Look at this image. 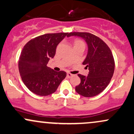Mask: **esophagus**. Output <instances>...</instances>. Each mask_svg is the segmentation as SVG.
I'll return each mask as SVG.
<instances>
[{
    "label": "esophagus",
    "mask_w": 134,
    "mask_h": 134,
    "mask_svg": "<svg viewBox=\"0 0 134 134\" xmlns=\"http://www.w3.org/2000/svg\"><path fill=\"white\" fill-rule=\"evenodd\" d=\"M73 76H74L73 74H70V73H67V77H68V78H70V77H73Z\"/></svg>",
    "instance_id": "34e87169"
}]
</instances>
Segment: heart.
I'll list each match as a JSON object with an SVG mask.
<instances>
[{"mask_svg": "<svg viewBox=\"0 0 134 134\" xmlns=\"http://www.w3.org/2000/svg\"><path fill=\"white\" fill-rule=\"evenodd\" d=\"M74 46H77V45H82V46H84V43H83V42L81 40L75 39L74 41Z\"/></svg>", "mask_w": 134, "mask_h": 134, "instance_id": "1", "label": "heart"}]
</instances>
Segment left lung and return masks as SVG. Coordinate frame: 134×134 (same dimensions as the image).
Masks as SVG:
<instances>
[{"instance_id": "left-lung-1", "label": "left lung", "mask_w": 134, "mask_h": 134, "mask_svg": "<svg viewBox=\"0 0 134 134\" xmlns=\"http://www.w3.org/2000/svg\"><path fill=\"white\" fill-rule=\"evenodd\" d=\"M83 38L87 46V54L82 62L88 69L87 76L78 74L80 84L75 91L80 96L92 97L99 94L110 83L114 72L113 55L107 45L96 35L88 32H70L67 37Z\"/></svg>"}]
</instances>
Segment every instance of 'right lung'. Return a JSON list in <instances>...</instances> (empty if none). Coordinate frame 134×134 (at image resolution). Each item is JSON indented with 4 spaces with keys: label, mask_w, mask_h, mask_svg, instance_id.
<instances>
[{
    "label": "right lung",
    "mask_w": 134,
    "mask_h": 134,
    "mask_svg": "<svg viewBox=\"0 0 134 134\" xmlns=\"http://www.w3.org/2000/svg\"><path fill=\"white\" fill-rule=\"evenodd\" d=\"M69 33L46 34L29 41L21 52L19 70L22 81L32 92L40 96L54 93L65 78L64 71L56 72L47 67L55 55L59 43Z\"/></svg>",
    "instance_id": "right-lung-1"
}]
</instances>
